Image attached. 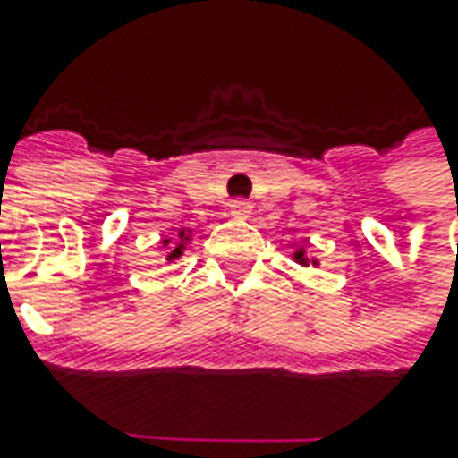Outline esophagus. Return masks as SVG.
<instances>
[{"label": "esophagus", "instance_id": "obj_1", "mask_svg": "<svg viewBox=\"0 0 458 458\" xmlns=\"http://www.w3.org/2000/svg\"><path fill=\"white\" fill-rule=\"evenodd\" d=\"M229 211L234 216H250L252 214V203L247 201V199H234V201L229 203Z\"/></svg>", "mask_w": 458, "mask_h": 458}]
</instances>
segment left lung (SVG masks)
<instances>
[{"label":"left lung","mask_w":458,"mask_h":458,"mask_svg":"<svg viewBox=\"0 0 458 458\" xmlns=\"http://www.w3.org/2000/svg\"><path fill=\"white\" fill-rule=\"evenodd\" d=\"M295 259H298V262H303V252H298V255H295Z\"/></svg>","instance_id":"obj_1"}]
</instances>
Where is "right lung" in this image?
Segmentation results:
<instances>
[{
  "label": "right lung",
  "mask_w": 458,
  "mask_h": 458,
  "mask_svg": "<svg viewBox=\"0 0 458 458\" xmlns=\"http://www.w3.org/2000/svg\"><path fill=\"white\" fill-rule=\"evenodd\" d=\"M178 255H181V247H175V250L170 252V257H178Z\"/></svg>",
  "instance_id": "obj_1"
}]
</instances>
